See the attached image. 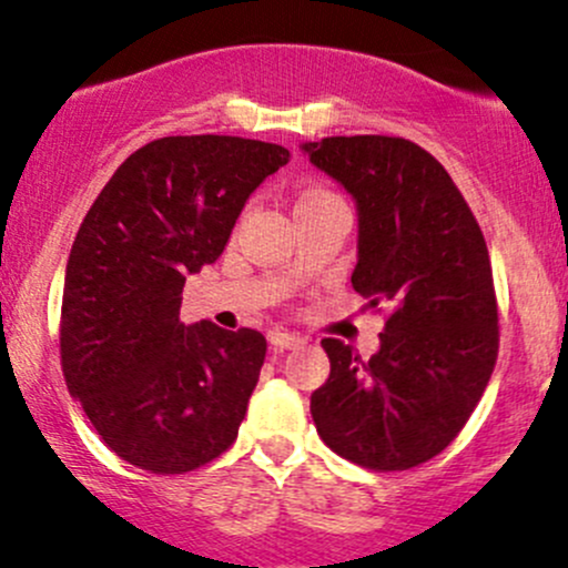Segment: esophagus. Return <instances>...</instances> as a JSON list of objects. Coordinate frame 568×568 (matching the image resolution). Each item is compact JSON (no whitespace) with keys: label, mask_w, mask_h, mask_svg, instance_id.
I'll list each match as a JSON object with an SVG mask.
<instances>
[{"label":"esophagus","mask_w":568,"mask_h":568,"mask_svg":"<svg viewBox=\"0 0 568 568\" xmlns=\"http://www.w3.org/2000/svg\"><path fill=\"white\" fill-rule=\"evenodd\" d=\"M271 344L276 346V349H295V346L306 344V338L297 333H286V331H273L271 333Z\"/></svg>","instance_id":"esophagus-1"}]
</instances>
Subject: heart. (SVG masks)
<instances>
[{
  "label": "heart",
  "instance_id": "b5f03b06",
  "mask_svg": "<svg viewBox=\"0 0 568 568\" xmlns=\"http://www.w3.org/2000/svg\"><path fill=\"white\" fill-rule=\"evenodd\" d=\"M325 197H335V194L325 192V189H311V192L303 194L301 203H297V205H303V203H314V200H325Z\"/></svg>",
  "mask_w": 568,
  "mask_h": 568
}]
</instances>
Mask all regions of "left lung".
<instances>
[{"mask_svg":"<svg viewBox=\"0 0 568 568\" xmlns=\"http://www.w3.org/2000/svg\"><path fill=\"white\" fill-rule=\"evenodd\" d=\"M303 151L355 197L352 286L387 314L371 359L322 341L331 376L311 395V417L335 455L406 471L449 447L496 368L485 235L442 162L412 140L325 138Z\"/></svg>","mask_w":568,"mask_h":568,"instance_id":"left-lung-1","label":"left lung"}]
</instances>
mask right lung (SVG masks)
Returning <instances> with one entry per match:
<instances>
[{
    "label": "right lung",
    "mask_w": 568,
    "mask_h": 568,
    "mask_svg": "<svg viewBox=\"0 0 568 568\" xmlns=\"http://www.w3.org/2000/svg\"><path fill=\"white\" fill-rule=\"evenodd\" d=\"M286 162L284 145L262 140H151L83 219L67 260L62 371L121 460L186 474L237 438L265 335L184 325L181 292L224 252L248 194Z\"/></svg>",
    "instance_id": "right-lung-1"
}]
</instances>
